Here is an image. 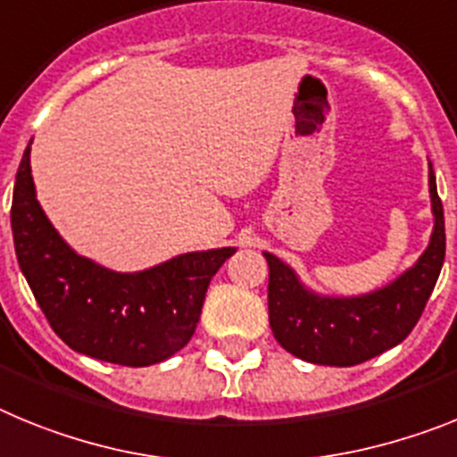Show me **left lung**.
Here are the masks:
<instances>
[{"mask_svg": "<svg viewBox=\"0 0 457 457\" xmlns=\"http://www.w3.org/2000/svg\"><path fill=\"white\" fill-rule=\"evenodd\" d=\"M435 213L430 245L414 269L372 295L322 299L311 295L295 271L271 253L269 262V324L289 354L320 366H356L403 343L430 299L446 253L444 206L430 168Z\"/></svg>", "mask_w": 457, "mask_h": 457, "instance_id": "8db88e82", "label": "left lung"}]
</instances>
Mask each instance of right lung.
<instances>
[{
    "mask_svg": "<svg viewBox=\"0 0 457 457\" xmlns=\"http://www.w3.org/2000/svg\"><path fill=\"white\" fill-rule=\"evenodd\" d=\"M29 146L11 206L15 255L34 299L63 343L80 354L142 368L177 354L195 333L206 287L234 248L186 253L140 273H114L75 255L43 213Z\"/></svg>",
    "mask_w": 457,
    "mask_h": 457,
    "instance_id": "obj_1",
    "label": "right lung"
}]
</instances>
